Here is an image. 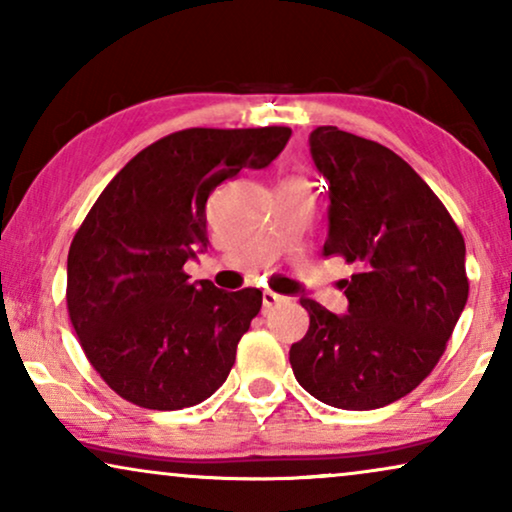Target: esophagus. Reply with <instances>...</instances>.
Here are the masks:
<instances>
[{"instance_id":"esophagus-1","label":"esophagus","mask_w":512,"mask_h":512,"mask_svg":"<svg viewBox=\"0 0 512 512\" xmlns=\"http://www.w3.org/2000/svg\"><path fill=\"white\" fill-rule=\"evenodd\" d=\"M284 300V296H279V293H275V291H263V307H275V305H279Z\"/></svg>"}]
</instances>
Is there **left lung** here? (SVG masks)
I'll return each instance as SVG.
<instances>
[{"label":"left lung","mask_w":512,"mask_h":512,"mask_svg":"<svg viewBox=\"0 0 512 512\" xmlns=\"http://www.w3.org/2000/svg\"><path fill=\"white\" fill-rule=\"evenodd\" d=\"M310 151L331 198L324 256H342L356 272L345 279L342 317L300 300L310 328L291 345L293 375L333 408H384L431 375L464 312V235L387 146L321 125Z\"/></svg>","instance_id":"8db88e82"}]
</instances>
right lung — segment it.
<instances>
[{
    "label": "right lung",
    "instance_id": "1",
    "mask_svg": "<svg viewBox=\"0 0 512 512\" xmlns=\"http://www.w3.org/2000/svg\"><path fill=\"white\" fill-rule=\"evenodd\" d=\"M291 128H188L139 151L90 207L67 256V310L104 382L149 410L198 405L226 382L237 342L261 312L258 289L188 282L207 247V198L261 170Z\"/></svg>",
    "mask_w": 512,
    "mask_h": 512
}]
</instances>
